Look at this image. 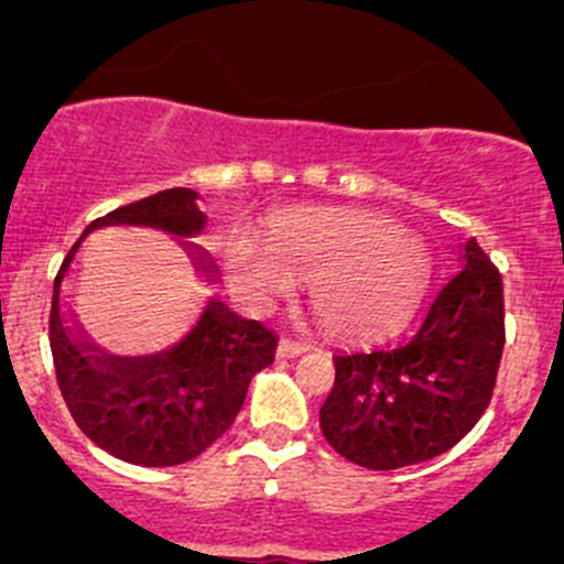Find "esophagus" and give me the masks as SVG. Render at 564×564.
<instances>
[{
  "label": "esophagus",
  "instance_id": "1",
  "mask_svg": "<svg viewBox=\"0 0 564 564\" xmlns=\"http://www.w3.org/2000/svg\"><path fill=\"white\" fill-rule=\"evenodd\" d=\"M306 343H299V339L282 337L280 345H276V359H295V356L306 354Z\"/></svg>",
  "mask_w": 564,
  "mask_h": 564
}]
</instances>
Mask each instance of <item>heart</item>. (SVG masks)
Instances as JSON below:
<instances>
[{
	"label": "heart",
	"mask_w": 564,
	"mask_h": 564,
	"mask_svg": "<svg viewBox=\"0 0 564 564\" xmlns=\"http://www.w3.org/2000/svg\"><path fill=\"white\" fill-rule=\"evenodd\" d=\"M227 276L252 304L288 299L293 282L312 284V310L343 339H383L403 332L425 299L427 263L420 243L378 216L304 214L276 219L263 249L236 243Z\"/></svg>",
	"instance_id": "1"
}]
</instances>
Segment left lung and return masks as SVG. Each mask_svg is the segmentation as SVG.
I'll return each instance as SVG.
<instances>
[{"instance_id":"1","label":"left lung","mask_w":564,"mask_h":564,"mask_svg":"<svg viewBox=\"0 0 564 564\" xmlns=\"http://www.w3.org/2000/svg\"><path fill=\"white\" fill-rule=\"evenodd\" d=\"M414 339L334 356L326 442L356 466L405 469L453 449L485 414L505 348L501 276L477 241Z\"/></svg>"}]
</instances>
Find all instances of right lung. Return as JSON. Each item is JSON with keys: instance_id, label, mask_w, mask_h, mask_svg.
I'll return each mask as SVG.
<instances>
[{"instance_id": "right-lung-1", "label": "right lung", "mask_w": 564, "mask_h": 564, "mask_svg": "<svg viewBox=\"0 0 564 564\" xmlns=\"http://www.w3.org/2000/svg\"><path fill=\"white\" fill-rule=\"evenodd\" d=\"M197 199L192 188H166L93 221L79 243L100 227L131 225L153 227L188 247L208 225ZM79 243L54 282L48 321L59 392L82 433L104 453L144 469L188 464L236 422L252 378L274 361V332L205 299L186 326L148 343H93L59 310Z\"/></svg>"}]
</instances>
